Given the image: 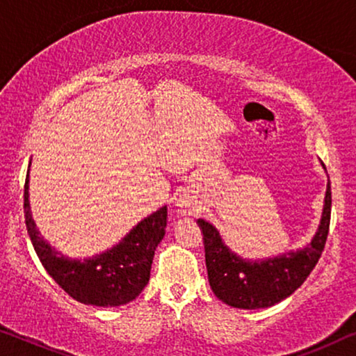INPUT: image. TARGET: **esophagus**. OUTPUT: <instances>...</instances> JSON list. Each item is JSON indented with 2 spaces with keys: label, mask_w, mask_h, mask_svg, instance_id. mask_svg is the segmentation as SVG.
<instances>
[{
  "label": "esophagus",
  "mask_w": 356,
  "mask_h": 356,
  "mask_svg": "<svg viewBox=\"0 0 356 356\" xmlns=\"http://www.w3.org/2000/svg\"><path fill=\"white\" fill-rule=\"evenodd\" d=\"M177 211L181 213L182 216H195V213L200 211V208H198L197 202L193 200V197L188 195V193H182L181 197L177 198Z\"/></svg>",
  "instance_id": "esophagus-1"
}]
</instances>
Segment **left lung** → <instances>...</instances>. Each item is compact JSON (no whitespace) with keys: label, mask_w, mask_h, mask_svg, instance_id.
I'll use <instances>...</instances> for the list:
<instances>
[{"label":"left lung","mask_w":356,"mask_h":356,"mask_svg":"<svg viewBox=\"0 0 356 356\" xmlns=\"http://www.w3.org/2000/svg\"><path fill=\"white\" fill-rule=\"evenodd\" d=\"M321 164L325 170L324 163ZM330 207L332 193L327 182L321 222L311 243L267 259L241 257L222 243L211 222L200 218L197 222L203 233L208 282L216 298L239 309H264L293 295L319 262L329 234Z\"/></svg>","instance_id":"1"}]
</instances>
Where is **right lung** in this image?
Here are the masks:
<instances>
[{
	"mask_svg": "<svg viewBox=\"0 0 356 356\" xmlns=\"http://www.w3.org/2000/svg\"><path fill=\"white\" fill-rule=\"evenodd\" d=\"M24 216L32 245L50 277L83 305L113 307L134 301L148 285L154 250L165 234L168 207L141 220L113 248L86 259H71L40 236L31 211L29 170L24 186Z\"/></svg>",
	"mask_w": 356,
	"mask_h": 356,
	"instance_id": "add662e5",
	"label": "right lung"
}]
</instances>
